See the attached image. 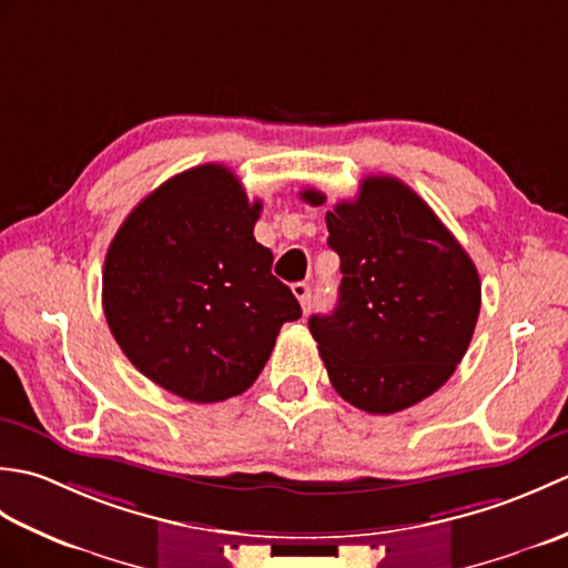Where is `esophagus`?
I'll return each instance as SVG.
<instances>
[{"mask_svg": "<svg viewBox=\"0 0 568 568\" xmlns=\"http://www.w3.org/2000/svg\"><path fill=\"white\" fill-rule=\"evenodd\" d=\"M293 293H295V297L300 300V307H303V312L307 315L310 307H312V291H310V285H307V283H295V285H293Z\"/></svg>", "mask_w": 568, "mask_h": 568, "instance_id": "esophagus-1", "label": "esophagus"}]
</instances>
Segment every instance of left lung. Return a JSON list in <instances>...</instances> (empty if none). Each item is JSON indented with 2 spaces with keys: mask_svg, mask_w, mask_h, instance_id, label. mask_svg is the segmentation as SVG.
Listing matches in <instances>:
<instances>
[{
  "mask_svg": "<svg viewBox=\"0 0 568 568\" xmlns=\"http://www.w3.org/2000/svg\"><path fill=\"white\" fill-rule=\"evenodd\" d=\"M312 207L320 190L300 192ZM342 258L339 303L312 315L334 390L371 415L417 405L452 378L474 336L480 277L417 192L390 175L361 180L358 197L327 212Z\"/></svg>",
  "mask_w": 568,
  "mask_h": 568,
  "instance_id": "8db88e82",
  "label": "left lung"
}]
</instances>
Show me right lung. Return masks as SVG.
Segmentation results:
<instances>
[{
	"label": "right lung",
	"instance_id": "obj_1",
	"mask_svg": "<svg viewBox=\"0 0 568 568\" xmlns=\"http://www.w3.org/2000/svg\"><path fill=\"white\" fill-rule=\"evenodd\" d=\"M263 204L204 163L165 180L119 226L102 307L143 376L190 403H220L258 378L285 322L303 317L253 236Z\"/></svg>",
	"mask_w": 568,
	"mask_h": 568
}]
</instances>
